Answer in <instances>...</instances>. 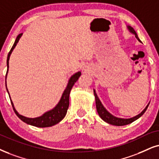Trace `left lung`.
I'll return each instance as SVG.
<instances>
[{
	"instance_id": "1",
	"label": "left lung",
	"mask_w": 159,
	"mask_h": 159,
	"mask_svg": "<svg viewBox=\"0 0 159 159\" xmlns=\"http://www.w3.org/2000/svg\"><path fill=\"white\" fill-rule=\"evenodd\" d=\"M127 26V29L129 32H130L131 34L135 35V37L136 39H138L139 42H141L140 39H139L137 34L133 28L130 25H126ZM94 98H95V103H96V108H97V111L98 114H99L100 117L101 118L103 121H105L106 122H107L108 124L113 125H116V126H122V125H128L131 122H133L135 121V120H138L139 118L141 117V116L143 115L144 114V112L146 111L147 108H148V106H149L150 102L148 103V105L146 106V107L142 110V111L141 113H139L137 115H136L135 116H133L131 118H128V119H125V118H120V117H116V116H114L113 114H111L110 112H108L107 111V109L104 107L103 104H102L101 101H100L99 98L98 97L97 93H96L95 90L94 89Z\"/></svg>"
}]
</instances>
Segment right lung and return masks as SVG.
I'll use <instances>...</instances> for the list:
<instances>
[{"mask_svg": "<svg viewBox=\"0 0 159 159\" xmlns=\"http://www.w3.org/2000/svg\"><path fill=\"white\" fill-rule=\"evenodd\" d=\"M23 35V33L20 34L19 35L17 36V38H16L15 43L11 48V49L10 50L9 54H8L7 56V75H6V86H7V76L8 71H9V61L10 56H11V53H12L13 50L15 49V48L17 45V44L19 42L20 39ZM81 75V71H78L75 74H73L71 77L70 78L69 81H68V83L67 84V86H66L65 89L64 90L63 93L61 94V97L60 98L59 101L58 102V103L54 106V107L52 108V109L49 110V111H46L43 114H42L41 116H37V117L34 118H30V117H26L25 116L21 115L18 113L17 110L14 106V103L12 100L11 99V97H10V94L9 92V90L7 89V90L8 94L9 95V98L11 100V105H12L13 109L15 111V114H17L18 117L22 121L25 122V123L31 125L35 126V127L38 128H47V127H51V126L55 125L58 124L59 122H61L62 120L65 118V116L67 114L68 107H69V98H70V91H71L72 88L76 81H78V78L80 77Z\"/></svg>", "mask_w": 159, "mask_h": 159, "instance_id": "right-lung-1", "label": "right lung"}]
</instances>
